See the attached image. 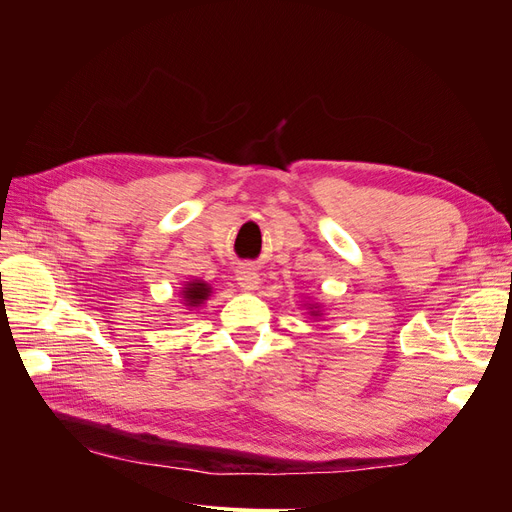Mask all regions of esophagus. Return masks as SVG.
<instances>
[{"mask_svg":"<svg viewBox=\"0 0 512 512\" xmlns=\"http://www.w3.org/2000/svg\"><path fill=\"white\" fill-rule=\"evenodd\" d=\"M237 282L245 290H256L260 284V273L254 265H250V262H245V265L237 269Z\"/></svg>","mask_w":512,"mask_h":512,"instance_id":"obj_1","label":"esophagus"}]
</instances>
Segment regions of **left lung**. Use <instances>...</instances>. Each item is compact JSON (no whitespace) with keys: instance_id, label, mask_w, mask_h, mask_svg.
Instances as JSON below:
<instances>
[{"instance_id":"1","label":"left lung","mask_w":512,"mask_h":512,"mask_svg":"<svg viewBox=\"0 0 512 512\" xmlns=\"http://www.w3.org/2000/svg\"><path fill=\"white\" fill-rule=\"evenodd\" d=\"M309 314H312V316H320V312H318V303L309 305Z\"/></svg>"}]
</instances>
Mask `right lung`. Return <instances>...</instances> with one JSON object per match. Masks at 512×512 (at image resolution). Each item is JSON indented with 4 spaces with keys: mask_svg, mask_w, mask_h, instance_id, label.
Returning a JSON list of instances; mask_svg holds the SVG:
<instances>
[{
    "mask_svg": "<svg viewBox=\"0 0 512 512\" xmlns=\"http://www.w3.org/2000/svg\"><path fill=\"white\" fill-rule=\"evenodd\" d=\"M209 294H211V286L205 284L203 280H192L181 290V297L188 307H198L200 303L209 299Z\"/></svg>",
    "mask_w": 512,
    "mask_h": 512,
    "instance_id": "obj_1",
    "label": "right lung"
}]
</instances>
